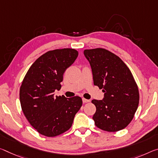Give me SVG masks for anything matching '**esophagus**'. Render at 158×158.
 <instances>
[{
	"label": "esophagus",
	"mask_w": 158,
	"mask_h": 158,
	"mask_svg": "<svg viewBox=\"0 0 158 158\" xmlns=\"http://www.w3.org/2000/svg\"><path fill=\"white\" fill-rule=\"evenodd\" d=\"M82 101H83V102H84V103H86V102H90V100L86 99V98H82Z\"/></svg>",
	"instance_id": "esophagus-1"
}]
</instances>
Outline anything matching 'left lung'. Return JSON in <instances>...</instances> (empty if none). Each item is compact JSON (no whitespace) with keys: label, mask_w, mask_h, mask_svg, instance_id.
<instances>
[{"label":"left lung","mask_w":158,"mask_h":158,"mask_svg":"<svg viewBox=\"0 0 158 158\" xmlns=\"http://www.w3.org/2000/svg\"><path fill=\"white\" fill-rule=\"evenodd\" d=\"M91 67L95 86L102 89V100H92L96 107L95 124L103 131L124 129L139 106V93L131 71L116 55L104 48L84 50Z\"/></svg>","instance_id":"left-lung-1"}]
</instances>
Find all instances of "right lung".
I'll return each mask as SVG.
<instances>
[{
	"mask_svg": "<svg viewBox=\"0 0 158 158\" xmlns=\"http://www.w3.org/2000/svg\"><path fill=\"white\" fill-rule=\"evenodd\" d=\"M78 51L56 49L40 56L30 67L19 89V101L26 118L44 136L53 137L72 127L82 106L79 96H55L61 88L65 70L74 63Z\"/></svg>",
	"mask_w": 158,
	"mask_h": 158,
	"instance_id": "add662e5",
	"label": "right lung"
}]
</instances>
